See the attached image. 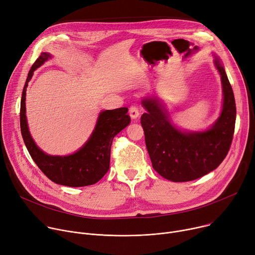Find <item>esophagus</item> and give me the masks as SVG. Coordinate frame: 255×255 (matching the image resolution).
Returning a JSON list of instances; mask_svg holds the SVG:
<instances>
[{"mask_svg":"<svg viewBox=\"0 0 255 255\" xmlns=\"http://www.w3.org/2000/svg\"><path fill=\"white\" fill-rule=\"evenodd\" d=\"M140 115V112H139V109L136 108L135 106H131L129 108V116L131 120H136Z\"/></svg>","mask_w":255,"mask_h":255,"instance_id":"esophagus-1","label":"esophagus"}]
</instances>
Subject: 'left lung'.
I'll use <instances>...</instances> for the list:
<instances>
[{
  "label": "left lung",
  "instance_id": "1",
  "mask_svg": "<svg viewBox=\"0 0 255 255\" xmlns=\"http://www.w3.org/2000/svg\"><path fill=\"white\" fill-rule=\"evenodd\" d=\"M213 57L224 97L219 119L209 128L181 129L172 123L158 96H147L142 100L147 112L141 117V125L152 166L171 182H189L203 177L217 168L229 152L236 122V103L224 65L218 56Z\"/></svg>",
  "mask_w": 255,
  "mask_h": 255
}]
</instances>
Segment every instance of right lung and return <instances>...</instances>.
I'll return each mask as SVG.
<instances>
[{
  "label": "right lung",
  "mask_w": 255,
  "mask_h": 255,
  "mask_svg": "<svg viewBox=\"0 0 255 255\" xmlns=\"http://www.w3.org/2000/svg\"><path fill=\"white\" fill-rule=\"evenodd\" d=\"M52 55L43 52L31 66L23 88L20 104V128L24 144L35 162L47 177L58 185L85 187L99 182L109 169L110 150L114 136L127 128L130 119L127 107L104 110L98 120L88 141L72 154L50 155L45 153L33 141L26 119V88L34 70L51 59Z\"/></svg>",
  "instance_id": "right-lung-1"
}]
</instances>
